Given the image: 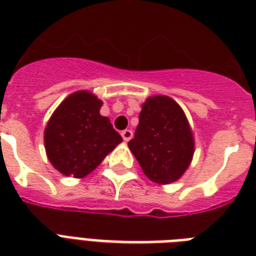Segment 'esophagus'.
<instances>
[{
	"instance_id": "obj_1",
	"label": "esophagus",
	"mask_w": 256,
	"mask_h": 256,
	"mask_svg": "<svg viewBox=\"0 0 256 256\" xmlns=\"http://www.w3.org/2000/svg\"><path fill=\"white\" fill-rule=\"evenodd\" d=\"M122 138H124V142H130V138H132V136H134V132L130 130H126L122 132Z\"/></svg>"
}]
</instances>
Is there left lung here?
<instances>
[{"label":"left lung","instance_id":"left-lung-1","mask_svg":"<svg viewBox=\"0 0 256 256\" xmlns=\"http://www.w3.org/2000/svg\"><path fill=\"white\" fill-rule=\"evenodd\" d=\"M128 146L150 182L170 184L190 167L195 140L182 106L171 97L158 94L144 101Z\"/></svg>","mask_w":256,"mask_h":256}]
</instances>
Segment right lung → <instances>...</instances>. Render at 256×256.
Returning a JSON list of instances; mask_svg holds the SVG:
<instances>
[{
  "label": "right lung",
  "mask_w": 256,
  "mask_h": 256,
  "mask_svg": "<svg viewBox=\"0 0 256 256\" xmlns=\"http://www.w3.org/2000/svg\"><path fill=\"white\" fill-rule=\"evenodd\" d=\"M101 106L92 92L77 90L49 118L44 130L45 150L62 175L82 179L122 142L110 118L100 114Z\"/></svg>",
  "instance_id": "1"
}]
</instances>
